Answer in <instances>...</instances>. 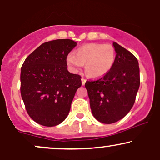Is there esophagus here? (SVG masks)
I'll use <instances>...</instances> for the list:
<instances>
[{
  "label": "esophagus",
  "instance_id": "obj_1",
  "mask_svg": "<svg viewBox=\"0 0 160 160\" xmlns=\"http://www.w3.org/2000/svg\"><path fill=\"white\" fill-rule=\"evenodd\" d=\"M86 79H84L83 78H81V82H82V86H84V85H85V83H86Z\"/></svg>",
  "mask_w": 160,
  "mask_h": 160
}]
</instances>
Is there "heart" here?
Instances as JSON below:
<instances>
[{
    "instance_id": "heart-1",
    "label": "heart",
    "mask_w": 160,
    "mask_h": 160,
    "mask_svg": "<svg viewBox=\"0 0 160 160\" xmlns=\"http://www.w3.org/2000/svg\"><path fill=\"white\" fill-rule=\"evenodd\" d=\"M116 60V51L111 44L89 43L80 47L76 54L68 55L66 62L73 72L85 68L88 77L92 79L105 76L112 69Z\"/></svg>"
}]
</instances>
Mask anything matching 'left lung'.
<instances>
[{
	"mask_svg": "<svg viewBox=\"0 0 160 160\" xmlns=\"http://www.w3.org/2000/svg\"><path fill=\"white\" fill-rule=\"evenodd\" d=\"M116 60L110 72L96 81H86L93 117L111 124L122 119L135 103L140 86L138 62L135 56L113 42Z\"/></svg>",
	"mask_w": 160,
	"mask_h": 160,
	"instance_id": "obj_1",
	"label": "left lung"
}]
</instances>
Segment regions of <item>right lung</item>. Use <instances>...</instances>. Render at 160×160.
Returning <instances> with one entry per match:
<instances>
[{
  "label": "right lung",
  "instance_id": "add662e5",
  "mask_svg": "<svg viewBox=\"0 0 160 160\" xmlns=\"http://www.w3.org/2000/svg\"><path fill=\"white\" fill-rule=\"evenodd\" d=\"M77 46L70 39L46 42L25 58L21 68V95L33 120L44 126L60 124L68 115L81 77L70 73L66 58Z\"/></svg>",
  "mask_w": 160,
  "mask_h": 160
}]
</instances>
